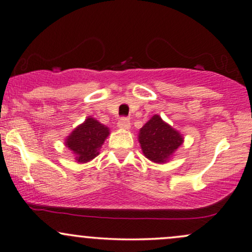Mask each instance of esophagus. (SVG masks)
<instances>
[{
	"label": "esophagus",
	"instance_id": "34e87169",
	"mask_svg": "<svg viewBox=\"0 0 252 252\" xmlns=\"http://www.w3.org/2000/svg\"><path fill=\"white\" fill-rule=\"evenodd\" d=\"M118 127L121 129H129L131 123H129V120L127 119V118H123V119H120L119 123H118Z\"/></svg>",
	"mask_w": 252,
	"mask_h": 252
}]
</instances>
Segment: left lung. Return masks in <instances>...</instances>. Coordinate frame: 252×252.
Here are the masks:
<instances>
[{
  "instance_id": "obj_1",
  "label": "left lung",
  "mask_w": 252,
  "mask_h": 252,
  "mask_svg": "<svg viewBox=\"0 0 252 252\" xmlns=\"http://www.w3.org/2000/svg\"><path fill=\"white\" fill-rule=\"evenodd\" d=\"M138 140L148 160L155 163H167L183 144L185 138L159 114H154L140 128Z\"/></svg>"
}]
</instances>
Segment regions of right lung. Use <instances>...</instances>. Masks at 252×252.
<instances>
[{
    "instance_id": "obj_1",
    "label": "right lung",
    "mask_w": 252,
    "mask_h": 252,
    "mask_svg": "<svg viewBox=\"0 0 252 252\" xmlns=\"http://www.w3.org/2000/svg\"><path fill=\"white\" fill-rule=\"evenodd\" d=\"M110 135V128L97 119L88 117L65 138V146L72 152L78 163H86L99 154L102 144Z\"/></svg>"
}]
</instances>
